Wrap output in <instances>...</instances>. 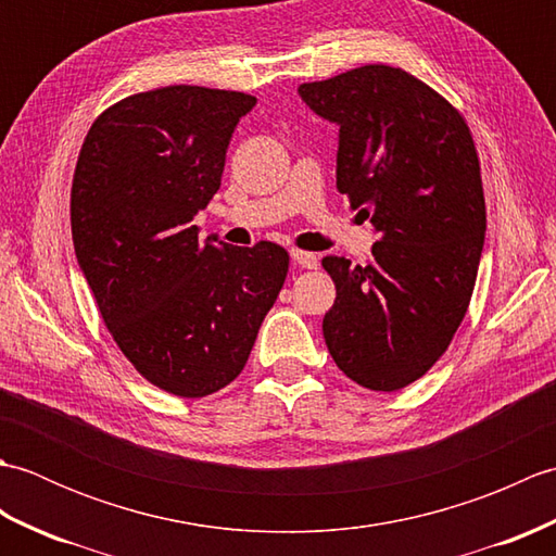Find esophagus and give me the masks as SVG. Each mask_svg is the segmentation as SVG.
Instances as JSON below:
<instances>
[{
	"label": "esophagus",
	"mask_w": 556,
	"mask_h": 556,
	"mask_svg": "<svg viewBox=\"0 0 556 556\" xmlns=\"http://www.w3.org/2000/svg\"><path fill=\"white\" fill-rule=\"evenodd\" d=\"M291 260L301 267H308V269H315L317 265H320V257H317L315 253H308V251H299V248H293L291 251Z\"/></svg>",
	"instance_id": "34e87169"
}]
</instances>
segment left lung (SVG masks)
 Masks as SVG:
<instances>
[{
	"instance_id": "1",
	"label": "left lung",
	"mask_w": 556,
	"mask_h": 556,
	"mask_svg": "<svg viewBox=\"0 0 556 556\" xmlns=\"http://www.w3.org/2000/svg\"><path fill=\"white\" fill-rule=\"evenodd\" d=\"M299 92L339 126L337 188L380 236L368 265L323 257L337 287L327 349L356 384L396 392L440 361L473 296L488 227L473 136L404 68L368 64Z\"/></svg>"
}]
</instances>
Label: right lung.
<instances>
[{
  "mask_svg": "<svg viewBox=\"0 0 556 556\" xmlns=\"http://www.w3.org/2000/svg\"><path fill=\"white\" fill-rule=\"evenodd\" d=\"M255 102L200 86L136 92L92 122L76 162L78 265L116 346L174 396L215 394L241 375L289 271L277 243H200L191 224Z\"/></svg>",
  "mask_w": 556,
  "mask_h": 556,
  "instance_id": "add662e5",
  "label": "right lung"
}]
</instances>
